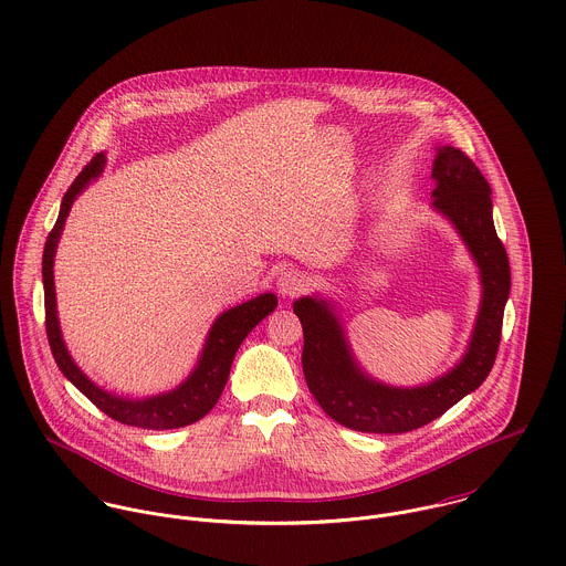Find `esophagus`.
<instances>
[{
    "label": "esophagus",
    "mask_w": 566,
    "mask_h": 566,
    "mask_svg": "<svg viewBox=\"0 0 566 566\" xmlns=\"http://www.w3.org/2000/svg\"><path fill=\"white\" fill-rule=\"evenodd\" d=\"M306 275L297 269H284L277 277V291L282 297H297L306 291Z\"/></svg>",
    "instance_id": "esophagus-1"
}]
</instances>
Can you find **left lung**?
<instances>
[{"instance_id":"obj_1","label":"left lung","mask_w":566,"mask_h":566,"mask_svg":"<svg viewBox=\"0 0 566 566\" xmlns=\"http://www.w3.org/2000/svg\"><path fill=\"white\" fill-rule=\"evenodd\" d=\"M431 179L433 208L465 242L483 289L472 337L451 371L407 389L378 382L358 367L333 304L319 297H302L293 304L304 328L302 367L308 389L335 422L352 431L407 433L433 422L488 378L499 352L510 260L492 221L490 184L454 146L438 148Z\"/></svg>"}]
</instances>
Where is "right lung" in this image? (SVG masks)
Returning a JSON list of instances; mask_svg holds the SVG:
<instances>
[{
    "label": "right lung",
    "mask_w": 566,
    "mask_h": 566,
    "mask_svg": "<svg viewBox=\"0 0 566 566\" xmlns=\"http://www.w3.org/2000/svg\"><path fill=\"white\" fill-rule=\"evenodd\" d=\"M105 153H96L94 159L83 168V172L74 179L70 190L63 197L59 219L52 227L45 249H43V293H45V333L52 347V356L63 371V376L83 391L103 413L114 418L115 422L139 427V429H179L195 424L206 413L212 411V407L219 402L223 389H226L231 360L240 347L244 337L266 317L275 311L277 297L273 293H262L240 306H233L219 315V319L212 324V331L203 345V352L199 356V363L195 371L172 391L150 396L144 400H130L109 394L94 385L74 363L70 356L65 340L59 328V315H56V293H54V253L61 238V231L65 226V219L72 210V203L76 197L101 177L105 170Z\"/></svg>",
    "instance_id": "obj_1"
}]
</instances>
